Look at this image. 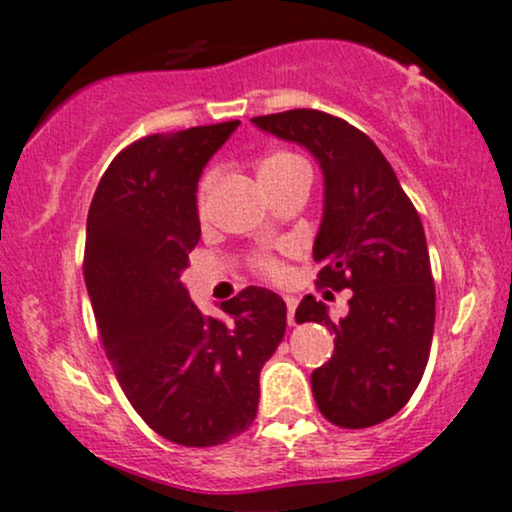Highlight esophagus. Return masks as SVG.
Returning <instances> with one entry per match:
<instances>
[{
  "label": "esophagus",
  "instance_id": "obj_1",
  "mask_svg": "<svg viewBox=\"0 0 512 512\" xmlns=\"http://www.w3.org/2000/svg\"><path fill=\"white\" fill-rule=\"evenodd\" d=\"M284 301H286V308H289V325H293V322H296V303L298 301L293 296H286Z\"/></svg>",
  "mask_w": 512,
  "mask_h": 512
}]
</instances>
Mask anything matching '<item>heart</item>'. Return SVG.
<instances>
[{
    "mask_svg": "<svg viewBox=\"0 0 512 512\" xmlns=\"http://www.w3.org/2000/svg\"><path fill=\"white\" fill-rule=\"evenodd\" d=\"M293 163H303L301 158L289 154V151H276V154H269L267 158H262L260 163V175L262 173H274V170H281V168H289ZM211 185H214V173L204 175L202 182H199V190H197V209L204 211L207 207V197H209V190ZM252 267L257 269V272L269 276V279H279L281 274H284V264L276 255H269V252H260V255H255V260H252Z\"/></svg>",
    "mask_w": 512,
    "mask_h": 512,
    "instance_id": "obj_1",
    "label": "heart"
}]
</instances>
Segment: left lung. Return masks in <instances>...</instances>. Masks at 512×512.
<instances>
[{
	"instance_id": "obj_1",
	"label": "left lung",
	"mask_w": 512,
	"mask_h": 512,
	"mask_svg": "<svg viewBox=\"0 0 512 512\" xmlns=\"http://www.w3.org/2000/svg\"><path fill=\"white\" fill-rule=\"evenodd\" d=\"M252 122L317 158L325 175L317 286L354 291L339 322L313 296L296 310V322L334 332L332 358L310 375L317 409L342 428L380 424L409 402L431 354L436 286L419 211L378 146L342 117L298 108Z\"/></svg>"
}]
</instances>
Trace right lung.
Returning a JSON list of instances; mask_svg holds the SVG:
<instances>
[{
  "label": "right lung",
  "mask_w": 512,
  "mask_h": 512,
  "mask_svg": "<svg viewBox=\"0 0 512 512\" xmlns=\"http://www.w3.org/2000/svg\"><path fill=\"white\" fill-rule=\"evenodd\" d=\"M238 125L129 144L103 173L86 221L84 279L105 356L137 414L185 448L248 431L260 370L286 332V303L274 291L248 286L216 320L180 281L202 233L199 175Z\"/></svg>",
  "instance_id": "add662e5"
}]
</instances>
